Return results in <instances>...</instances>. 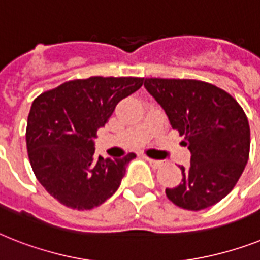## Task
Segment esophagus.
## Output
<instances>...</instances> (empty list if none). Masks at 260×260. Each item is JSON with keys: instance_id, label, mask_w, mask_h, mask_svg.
Wrapping results in <instances>:
<instances>
[{"instance_id": "esophagus-1", "label": "esophagus", "mask_w": 260, "mask_h": 260, "mask_svg": "<svg viewBox=\"0 0 260 260\" xmlns=\"http://www.w3.org/2000/svg\"><path fill=\"white\" fill-rule=\"evenodd\" d=\"M146 159L147 160H148V162H150V165L152 167H154V169H159V167H162L163 166V162L162 160H155V159H151V158H147L146 156Z\"/></svg>"}]
</instances>
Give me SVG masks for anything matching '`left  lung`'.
<instances>
[{
	"label": "left lung",
	"instance_id": "obj_1",
	"mask_svg": "<svg viewBox=\"0 0 260 260\" xmlns=\"http://www.w3.org/2000/svg\"><path fill=\"white\" fill-rule=\"evenodd\" d=\"M144 86L191 152L190 166H181V183L166 189L167 198L186 210L220 202L238 183L250 156L243 108L225 90L197 79L146 78Z\"/></svg>",
	"mask_w": 260,
	"mask_h": 260
}]
</instances>
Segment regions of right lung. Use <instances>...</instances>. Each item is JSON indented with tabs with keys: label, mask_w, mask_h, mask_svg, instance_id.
Returning <instances> with one entry per match:
<instances>
[{
	"label": "right lung",
	"mask_w": 260,
	"mask_h": 260,
	"mask_svg": "<svg viewBox=\"0 0 260 260\" xmlns=\"http://www.w3.org/2000/svg\"><path fill=\"white\" fill-rule=\"evenodd\" d=\"M138 77L74 79L35 98L26 122V150L38 181L67 208L93 209L118 189L134 152L94 156L93 139L122 98L142 87Z\"/></svg>",
	"instance_id": "add662e5"
}]
</instances>
